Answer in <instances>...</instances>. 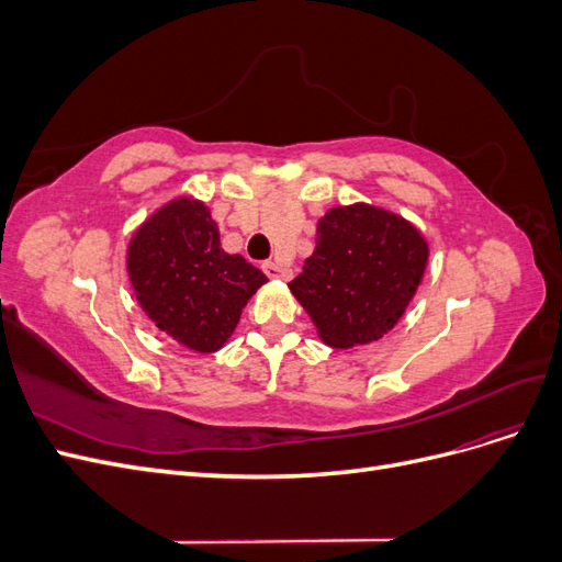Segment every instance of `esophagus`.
<instances>
[{"label":"esophagus","instance_id":"34e87169","mask_svg":"<svg viewBox=\"0 0 562 562\" xmlns=\"http://www.w3.org/2000/svg\"><path fill=\"white\" fill-rule=\"evenodd\" d=\"M262 271H265V274H267L269 279H283V281L291 279V269L279 265V262H271V260L262 265Z\"/></svg>","mask_w":562,"mask_h":562}]
</instances>
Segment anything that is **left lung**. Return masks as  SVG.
I'll list each match as a JSON object with an SVG mask.
<instances>
[{
    "label": "left lung",
    "instance_id": "left-lung-1",
    "mask_svg": "<svg viewBox=\"0 0 562 562\" xmlns=\"http://www.w3.org/2000/svg\"><path fill=\"white\" fill-rule=\"evenodd\" d=\"M429 246L407 220L368 206L330 209L316 248L288 288L326 345L349 349L396 326L422 283Z\"/></svg>",
    "mask_w": 562,
    "mask_h": 562
}]
</instances>
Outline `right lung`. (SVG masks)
Here are the masks:
<instances>
[{
    "mask_svg": "<svg viewBox=\"0 0 562 562\" xmlns=\"http://www.w3.org/2000/svg\"><path fill=\"white\" fill-rule=\"evenodd\" d=\"M126 267L145 314L199 353L227 342L267 281L241 255L223 250L211 211L190 196L166 203L133 234Z\"/></svg>",
    "mask_w": 562,
    "mask_h": 562,
    "instance_id": "add662e5",
    "label": "right lung"
}]
</instances>
